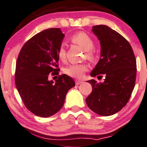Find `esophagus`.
<instances>
[{
	"mask_svg": "<svg viewBox=\"0 0 147 147\" xmlns=\"http://www.w3.org/2000/svg\"><path fill=\"white\" fill-rule=\"evenodd\" d=\"M82 83V80H76V85H78V84H80Z\"/></svg>",
	"mask_w": 147,
	"mask_h": 147,
	"instance_id": "34e87169",
	"label": "esophagus"
}]
</instances>
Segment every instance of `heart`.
<instances>
[{
    "label": "heart",
    "mask_w": 147,
    "mask_h": 147,
    "mask_svg": "<svg viewBox=\"0 0 147 147\" xmlns=\"http://www.w3.org/2000/svg\"><path fill=\"white\" fill-rule=\"evenodd\" d=\"M71 40L74 43L78 45L87 51V56L89 58H92V50L94 47V42L91 36L84 32H79L71 36ZM58 58L60 60H64L66 56L65 45L61 44L58 49ZM88 69L87 66L84 64H71L64 69V72L67 75L74 78H80Z\"/></svg>",
    "instance_id": "1"
}]
</instances>
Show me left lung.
<instances>
[{"instance_id": "1", "label": "left lung", "mask_w": 147, "mask_h": 147, "mask_svg": "<svg viewBox=\"0 0 147 147\" xmlns=\"http://www.w3.org/2000/svg\"><path fill=\"white\" fill-rule=\"evenodd\" d=\"M92 32L100 44V58L91 76L102 78L103 82L88 81L92 92L86 98L91 110L102 116L116 113L128 102L136 83V60L131 46L123 36L107 25H96Z\"/></svg>"}]
</instances>
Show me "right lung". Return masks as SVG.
I'll return each mask as SVG.
<instances>
[{
	"mask_svg": "<svg viewBox=\"0 0 147 147\" xmlns=\"http://www.w3.org/2000/svg\"><path fill=\"white\" fill-rule=\"evenodd\" d=\"M64 37L60 28L45 29L25 42L17 59L16 89L27 109L38 116L47 118L59 111L68 91L75 86L66 74L56 82L48 79L51 72L58 74L57 52Z\"/></svg>",
	"mask_w": 147,
	"mask_h": 147,
	"instance_id": "add662e5",
	"label": "right lung"
}]
</instances>
